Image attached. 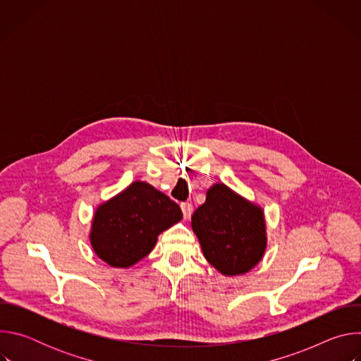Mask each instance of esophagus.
Instances as JSON below:
<instances>
[{"label":"esophagus","instance_id":"obj_1","mask_svg":"<svg viewBox=\"0 0 361 361\" xmlns=\"http://www.w3.org/2000/svg\"><path fill=\"white\" fill-rule=\"evenodd\" d=\"M181 210H183V217H184L185 220H188L190 216H191V213H192V205H191V202H181Z\"/></svg>","mask_w":361,"mask_h":361}]
</instances>
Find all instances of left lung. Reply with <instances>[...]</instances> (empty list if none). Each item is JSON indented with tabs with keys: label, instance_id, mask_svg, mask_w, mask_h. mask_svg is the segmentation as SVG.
Returning <instances> with one entry per match:
<instances>
[{
	"label": "left lung",
	"instance_id": "obj_1",
	"mask_svg": "<svg viewBox=\"0 0 361 361\" xmlns=\"http://www.w3.org/2000/svg\"><path fill=\"white\" fill-rule=\"evenodd\" d=\"M204 257L224 276L250 271L266 250L263 210L224 184H214L191 217Z\"/></svg>",
	"mask_w": 361,
	"mask_h": 361
}]
</instances>
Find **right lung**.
<instances>
[{"mask_svg": "<svg viewBox=\"0 0 361 361\" xmlns=\"http://www.w3.org/2000/svg\"><path fill=\"white\" fill-rule=\"evenodd\" d=\"M181 219L176 201L147 183L135 181L97 209L91 245L107 264L130 267L149 254L160 233Z\"/></svg>", "mask_w": 361, "mask_h": 361, "instance_id": "obj_1", "label": "right lung"}]
</instances>
